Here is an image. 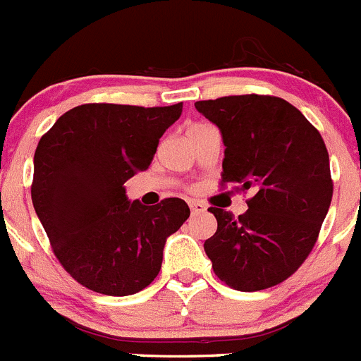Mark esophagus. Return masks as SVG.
<instances>
[{"label": "esophagus", "mask_w": 361, "mask_h": 361, "mask_svg": "<svg viewBox=\"0 0 361 361\" xmlns=\"http://www.w3.org/2000/svg\"><path fill=\"white\" fill-rule=\"evenodd\" d=\"M189 207H191L192 214H202V212H205V210H207L205 203L195 202V200H192V202H189Z\"/></svg>", "instance_id": "1"}]
</instances>
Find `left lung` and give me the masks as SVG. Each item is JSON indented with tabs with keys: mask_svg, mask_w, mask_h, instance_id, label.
<instances>
[{
	"mask_svg": "<svg viewBox=\"0 0 361 361\" xmlns=\"http://www.w3.org/2000/svg\"><path fill=\"white\" fill-rule=\"evenodd\" d=\"M195 106L221 131L223 184L255 189L238 217L209 209L217 230L203 249L214 274L238 291L276 286L305 262L330 209L326 145L300 110L276 96H224Z\"/></svg>",
	"mask_w": 361,
	"mask_h": 361,
	"instance_id": "1",
	"label": "left lung"
}]
</instances>
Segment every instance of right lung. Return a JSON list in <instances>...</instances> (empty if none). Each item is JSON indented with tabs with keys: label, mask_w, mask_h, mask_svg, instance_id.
Here are the masks:
<instances>
[{
	"label": "right lung",
	"mask_w": 361,
	"mask_h": 361,
	"mask_svg": "<svg viewBox=\"0 0 361 361\" xmlns=\"http://www.w3.org/2000/svg\"><path fill=\"white\" fill-rule=\"evenodd\" d=\"M180 112L182 103H87L63 114L38 142L33 207L59 263L82 286L126 297L159 274L166 238L189 207L180 198L131 202L124 182L149 169Z\"/></svg>",
	"instance_id": "add662e5"
}]
</instances>
